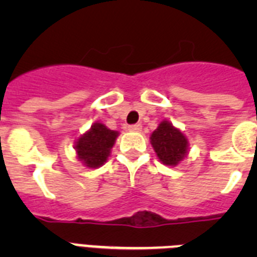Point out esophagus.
<instances>
[{
  "instance_id": "obj_1",
  "label": "esophagus",
  "mask_w": 257,
  "mask_h": 257,
  "mask_svg": "<svg viewBox=\"0 0 257 257\" xmlns=\"http://www.w3.org/2000/svg\"><path fill=\"white\" fill-rule=\"evenodd\" d=\"M128 131H133V133H139V131H142V124L140 123L130 124V126H128Z\"/></svg>"
}]
</instances>
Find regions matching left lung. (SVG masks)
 <instances>
[{
    "label": "left lung",
    "instance_id": "1",
    "mask_svg": "<svg viewBox=\"0 0 257 257\" xmlns=\"http://www.w3.org/2000/svg\"><path fill=\"white\" fill-rule=\"evenodd\" d=\"M152 147L162 163L176 166L188 153L187 138L170 122H161L151 136Z\"/></svg>",
    "mask_w": 257,
    "mask_h": 257
}]
</instances>
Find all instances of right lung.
<instances>
[{"label":"right lung","mask_w":257,"mask_h":257,"mask_svg":"<svg viewBox=\"0 0 257 257\" xmlns=\"http://www.w3.org/2000/svg\"><path fill=\"white\" fill-rule=\"evenodd\" d=\"M117 131L109 130L101 123H94L76 143L78 158L87 167L96 169L106 162L110 149L117 139Z\"/></svg>","instance_id":"obj_1"}]
</instances>
